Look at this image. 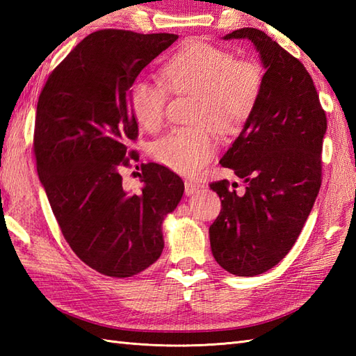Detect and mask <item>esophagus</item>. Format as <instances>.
Here are the masks:
<instances>
[{"label": "esophagus", "instance_id": "esophagus-1", "mask_svg": "<svg viewBox=\"0 0 356 356\" xmlns=\"http://www.w3.org/2000/svg\"><path fill=\"white\" fill-rule=\"evenodd\" d=\"M205 185L203 184H197V182H185V194L186 195H193L195 193H199L200 190H203Z\"/></svg>", "mask_w": 356, "mask_h": 356}]
</instances>
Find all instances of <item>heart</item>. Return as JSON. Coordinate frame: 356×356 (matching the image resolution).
<instances>
[{
    "label": "heart",
    "instance_id": "b5f03b06",
    "mask_svg": "<svg viewBox=\"0 0 356 356\" xmlns=\"http://www.w3.org/2000/svg\"><path fill=\"white\" fill-rule=\"evenodd\" d=\"M161 82L136 79L128 88V104L139 125L157 131L165 122L170 93L197 95L194 127L174 128L153 145L157 162L170 170L195 176L213 157L217 134L237 133L257 107L263 87L259 64L234 59L229 51L205 41L184 45L161 69Z\"/></svg>",
    "mask_w": 356,
    "mask_h": 356
}]
</instances>
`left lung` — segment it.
Here are the masks:
<instances>
[{
    "mask_svg": "<svg viewBox=\"0 0 356 356\" xmlns=\"http://www.w3.org/2000/svg\"><path fill=\"white\" fill-rule=\"evenodd\" d=\"M223 40L251 41L264 74L252 116L220 159L243 180L245 193L228 180L209 185L222 199L209 241L225 270L254 277L284 259L311 214L327 119L305 65L266 33L245 27Z\"/></svg>",
    "mask_w": 356,
    "mask_h": 356,
    "instance_id": "left-lung-1",
    "label": "left lung"
}]
</instances>
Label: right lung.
<instances>
[{
  "label": "right lung",
  "instance_id": "right-lung-1",
  "mask_svg": "<svg viewBox=\"0 0 356 356\" xmlns=\"http://www.w3.org/2000/svg\"><path fill=\"white\" fill-rule=\"evenodd\" d=\"M177 38L90 33L53 70L38 99V176L72 251L104 275L131 277L153 264L163 251L165 217L184 195L182 179L163 165H142L139 194L125 191L120 176L138 138L128 88Z\"/></svg>",
  "mask_w": 356,
  "mask_h": 356
}]
</instances>
